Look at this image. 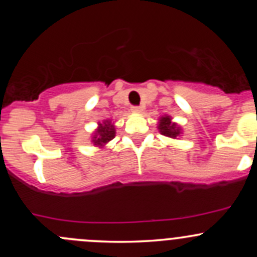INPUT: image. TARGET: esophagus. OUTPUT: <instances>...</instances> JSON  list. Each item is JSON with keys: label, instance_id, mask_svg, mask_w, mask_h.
<instances>
[{"label": "esophagus", "instance_id": "1", "mask_svg": "<svg viewBox=\"0 0 257 257\" xmlns=\"http://www.w3.org/2000/svg\"><path fill=\"white\" fill-rule=\"evenodd\" d=\"M132 110L136 113H141L142 110H143V108H142L141 105H133V107H132Z\"/></svg>", "mask_w": 257, "mask_h": 257}]
</instances>
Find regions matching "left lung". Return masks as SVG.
<instances>
[{
    "mask_svg": "<svg viewBox=\"0 0 257 257\" xmlns=\"http://www.w3.org/2000/svg\"><path fill=\"white\" fill-rule=\"evenodd\" d=\"M159 129L163 136L169 137V138H175V137H178L180 134V131H179L177 124L172 123L169 116H163L160 119Z\"/></svg>",
    "mask_w": 257,
    "mask_h": 257,
    "instance_id": "obj_1",
    "label": "left lung"
}]
</instances>
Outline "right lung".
Segmentation results:
<instances>
[{"label":"right lung","instance_id":"right-lung-1","mask_svg":"<svg viewBox=\"0 0 257 257\" xmlns=\"http://www.w3.org/2000/svg\"><path fill=\"white\" fill-rule=\"evenodd\" d=\"M99 128L95 132L94 137H93V142L95 145H103L108 143L109 141H112L115 136V131H114V126L109 121H104L103 124H99Z\"/></svg>","mask_w":257,"mask_h":257}]
</instances>
